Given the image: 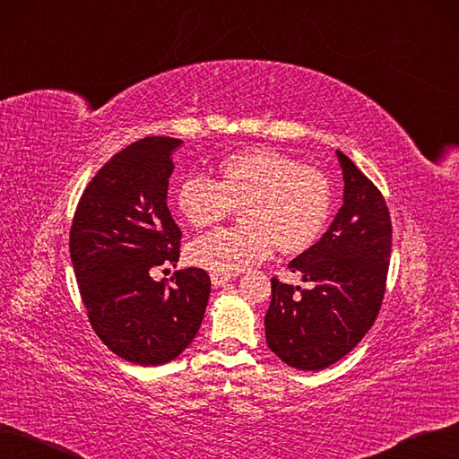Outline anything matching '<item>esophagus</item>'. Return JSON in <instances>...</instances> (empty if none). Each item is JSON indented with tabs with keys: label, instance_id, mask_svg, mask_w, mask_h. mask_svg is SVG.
Listing matches in <instances>:
<instances>
[{
	"label": "esophagus",
	"instance_id": "obj_1",
	"mask_svg": "<svg viewBox=\"0 0 459 459\" xmlns=\"http://www.w3.org/2000/svg\"><path fill=\"white\" fill-rule=\"evenodd\" d=\"M233 279L231 273H218V271H212L211 273V281L214 286H222L226 282H230Z\"/></svg>",
	"mask_w": 459,
	"mask_h": 459
}]
</instances>
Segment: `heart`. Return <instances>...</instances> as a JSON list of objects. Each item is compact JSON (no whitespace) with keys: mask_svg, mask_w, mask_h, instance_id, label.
<instances>
[{"mask_svg":"<svg viewBox=\"0 0 459 459\" xmlns=\"http://www.w3.org/2000/svg\"><path fill=\"white\" fill-rule=\"evenodd\" d=\"M177 209L195 230L222 224L239 207L243 224L201 237L190 260L209 271L237 273L277 250L298 255L313 248L333 209V188L316 168L273 149L224 156L216 180L194 175L177 188Z\"/></svg>","mask_w":459,"mask_h":459,"instance_id":"heart-1","label":"heart"}]
</instances>
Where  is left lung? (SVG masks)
Segmentation results:
<instances>
[{
    "label": "left lung",
    "instance_id": "obj_1",
    "mask_svg": "<svg viewBox=\"0 0 459 459\" xmlns=\"http://www.w3.org/2000/svg\"><path fill=\"white\" fill-rule=\"evenodd\" d=\"M344 204L322 239L291 260L310 288L271 279L265 337L271 351L301 371L344 358L375 324L386 293L392 218L386 201L354 161L337 151Z\"/></svg>",
    "mask_w": 459,
    "mask_h": 459
}]
</instances>
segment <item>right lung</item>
<instances>
[{
    "instance_id": "right-lung-1",
    "label": "right lung",
    "mask_w": 459,
    "mask_h": 459,
    "mask_svg": "<svg viewBox=\"0 0 459 459\" xmlns=\"http://www.w3.org/2000/svg\"><path fill=\"white\" fill-rule=\"evenodd\" d=\"M173 137H144L115 154L88 182L73 214L69 252L96 335L126 361L161 365L194 341L205 315V269L177 265L182 231L168 207Z\"/></svg>"
}]
</instances>
